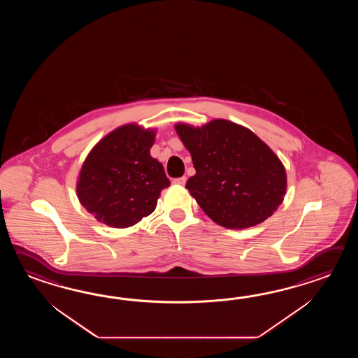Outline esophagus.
Here are the masks:
<instances>
[{"instance_id": "esophagus-1", "label": "esophagus", "mask_w": 358, "mask_h": 358, "mask_svg": "<svg viewBox=\"0 0 358 358\" xmlns=\"http://www.w3.org/2000/svg\"><path fill=\"white\" fill-rule=\"evenodd\" d=\"M173 182H176V184H179V185H184L185 182H187V178H185V176H180V178H176V179H174Z\"/></svg>"}]
</instances>
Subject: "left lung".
I'll use <instances>...</instances> for the list:
<instances>
[{
  "label": "left lung",
  "instance_id": "left-lung-1",
  "mask_svg": "<svg viewBox=\"0 0 358 358\" xmlns=\"http://www.w3.org/2000/svg\"><path fill=\"white\" fill-rule=\"evenodd\" d=\"M196 169L185 188L206 215L228 229L251 228L282 205V161L251 130L216 119L201 128L176 124Z\"/></svg>",
  "mask_w": 358,
  "mask_h": 358
}]
</instances>
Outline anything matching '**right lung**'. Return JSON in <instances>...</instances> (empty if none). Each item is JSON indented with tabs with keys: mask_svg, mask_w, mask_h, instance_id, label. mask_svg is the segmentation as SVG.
<instances>
[{
	"mask_svg": "<svg viewBox=\"0 0 358 358\" xmlns=\"http://www.w3.org/2000/svg\"><path fill=\"white\" fill-rule=\"evenodd\" d=\"M155 130L122 125L102 138L84 161L76 193L97 220L128 228L152 213L161 190L170 185L162 164L150 150Z\"/></svg>",
	"mask_w": 358,
	"mask_h": 358,
	"instance_id": "1",
	"label": "right lung"
}]
</instances>
